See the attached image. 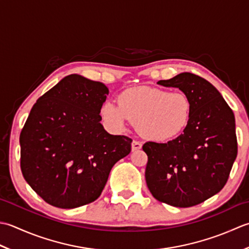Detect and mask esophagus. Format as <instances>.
Returning <instances> with one entry per match:
<instances>
[{
  "instance_id": "esophagus-1",
  "label": "esophagus",
  "mask_w": 249,
  "mask_h": 249,
  "mask_svg": "<svg viewBox=\"0 0 249 249\" xmlns=\"http://www.w3.org/2000/svg\"><path fill=\"white\" fill-rule=\"evenodd\" d=\"M142 146H143V144H142V142L140 141H133L132 142L131 144V147H132V151H135V150H139L142 148Z\"/></svg>"
}]
</instances>
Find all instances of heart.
<instances>
[{
	"instance_id": "1",
	"label": "heart",
	"mask_w": 249,
	"mask_h": 249,
	"mask_svg": "<svg viewBox=\"0 0 249 249\" xmlns=\"http://www.w3.org/2000/svg\"><path fill=\"white\" fill-rule=\"evenodd\" d=\"M118 104L106 102L101 107L103 121L115 130H123L134 121L144 138L165 143L178 138L188 128L194 103L184 91L142 86L125 89Z\"/></svg>"
}]
</instances>
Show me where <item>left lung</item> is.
Returning <instances> with one entry per match:
<instances>
[{
	"instance_id": "obj_1",
	"label": "left lung",
	"mask_w": 249,
	"mask_h": 249,
	"mask_svg": "<svg viewBox=\"0 0 249 249\" xmlns=\"http://www.w3.org/2000/svg\"><path fill=\"white\" fill-rule=\"evenodd\" d=\"M158 84L186 92L194 110L190 124L178 138L143 145L148 157L146 184L160 202L195 206L218 194L229 178L237 155L234 114L219 91L196 74L180 73Z\"/></svg>"
}]
</instances>
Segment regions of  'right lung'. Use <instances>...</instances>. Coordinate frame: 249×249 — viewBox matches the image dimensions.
Returning <instances> with one entry per match:
<instances>
[{
    "mask_svg": "<svg viewBox=\"0 0 249 249\" xmlns=\"http://www.w3.org/2000/svg\"><path fill=\"white\" fill-rule=\"evenodd\" d=\"M108 89L69 75L33 105L20 133V167L31 188L60 209H75L102 194L116 162L132 140L111 135L100 124Z\"/></svg>",
    "mask_w": 249,
    "mask_h": 249,
    "instance_id": "obj_1",
    "label": "right lung"
}]
</instances>
